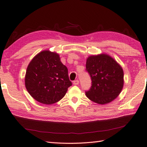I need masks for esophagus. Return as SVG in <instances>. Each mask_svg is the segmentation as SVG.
<instances>
[{"instance_id":"obj_1","label":"esophagus","mask_w":147,"mask_h":147,"mask_svg":"<svg viewBox=\"0 0 147 147\" xmlns=\"http://www.w3.org/2000/svg\"><path fill=\"white\" fill-rule=\"evenodd\" d=\"M73 84L74 85H78L79 84V80H74V82H73Z\"/></svg>"}]
</instances>
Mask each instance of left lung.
Instances as JSON below:
<instances>
[{
    "label": "left lung",
    "mask_w": 147,
    "mask_h": 147,
    "mask_svg": "<svg viewBox=\"0 0 147 147\" xmlns=\"http://www.w3.org/2000/svg\"><path fill=\"white\" fill-rule=\"evenodd\" d=\"M85 69L91 79V86L85 91L89 99L103 105L118 97L123 86V71L113 58L104 54L91 56Z\"/></svg>",
    "instance_id": "left-lung-1"
}]
</instances>
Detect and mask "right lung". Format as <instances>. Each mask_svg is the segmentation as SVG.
Listing matches in <instances>:
<instances>
[{
    "label": "right lung",
    "mask_w": 147,
    "mask_h": 147,
    "mask_svg": "<svg viewBox=\"0 0 147 147\" xmlns=\"http://www.w3.org/2000/svg\"><path fill=\"white\" fill-rule=\"evenodd\" d=\"M25 85L34 100L44 104L58 102L72 85L68 69L57 53L44 51L33 58L27 68Z\"/></svg>",
    "instance_id": "right-lung-1"
}]
</instances>
